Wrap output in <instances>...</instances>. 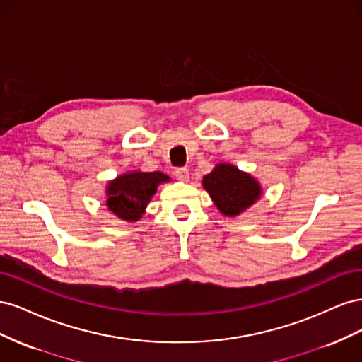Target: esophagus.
<instances>
[{"mask_svg":"<svg viewBox=\"0 0 362 362\" xmlns=\"http://www.w3.org/2000/svg\"><path fill=\"white\" fill-rule=\"evenodd\" d=\"M175 177H177V180L182 181V182H187L190 180V172L187 168H180L175 170Z\"/></svg>","mask_w":362,"mask_h":362,"instance_id":"esophagus-1","label":"esophagus"}]
</instances>
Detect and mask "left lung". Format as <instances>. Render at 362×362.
<instances>
[{
  "label": "left lung",
  "mask_w": 362,
  "mask_h": 362,
  "mask_svg": "<svg viewBox=\"0 0 362 362\" xmlns=\"http://www.w3.org/2000/svg\"><path fill=\"white\" fill-rule=\"evenodd\" d=\"M202 187L223 216L235 217L261 199L262 187L250 173L234 164L218 163L202 178Z\"/></svg>",
  "instance_id": "left-lung-1"
}]
</instances>
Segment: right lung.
<instances>
[{
	"instance_id": "obj_1",
	"label": "right lung",
	"mask_w": 362,
	"mask_h": 362,
	"mask_svg": "<svg viewBox=\"0 0 362 362\" xmlns=\"http://www.w3.org/2000/svg\"><path fill=\"white\" fill-rule=\"evenodd\" d=\"M169 181L170 177L163 172L131 170L122 173L105 185V205L120 221L137 222L145 214L158 185Z\"/></svg>"
}]
</instances>
